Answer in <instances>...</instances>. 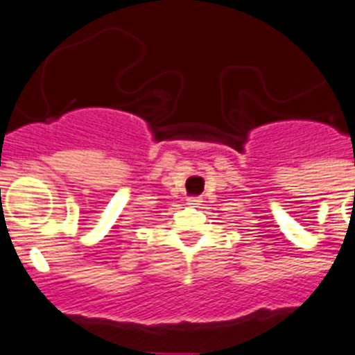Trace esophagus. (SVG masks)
Masks as SVG:
<instances>
[{
  "instance_id": "34e87169",
  "label": "esophagus",
  "mask_w": 355,
  "mask_h": 355,
  "mask_svg": "<svg viewBox=\"0 0 355 355\" xmlns=\"http://www.w3.org/2000/svg\"><path fill=\"white\" fill-rule=\"evenodd\" d=\"M187 204L191 205V207H198V205L202 204V198L200 196H191V198L187 200Z\"/></svg>"
}]
</instances>
